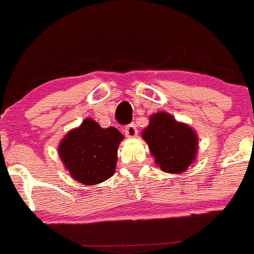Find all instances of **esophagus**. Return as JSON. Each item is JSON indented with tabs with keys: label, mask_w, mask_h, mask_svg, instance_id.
Segmentation results:
<instances>
[{
	"label": "esophagus",
	"mask_w": 254,
	"mask_h": 254,
	"mask_svg": "<svg viewBox=\"0 0 254 254\" xmlns=\"http://www.w3.org/2000/svg\"><path fill=\"white\" fill-rule=\"evenodd\" d=\"M137 127H135L134 124H130L125 127V134H126L128 138H134L135 135H137Z\"/></svg>",
	"instance_id": "1"
}]
</instances>
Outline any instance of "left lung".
<instances>
[{"label": "left lung", "mask_w": 254, "mask_h": 254, "mask_svg": "<svg viewBox=\"0 0 254 254\" xmlns=\"http://www.w3.org/2000/svg\"><path fill=\"white\" fill-rule=\"evenodd\" d=\"M155 163L165 173H184L195 162L197 135L188 125L178 122L167 112L150 116L149 125L142 132Z\"/></svg>", "instance_id": "8db88e82"}]
</instances>
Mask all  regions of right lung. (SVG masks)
I'll return each mask as SVG.
<instances>
[{
    "label": "right lung",
    "instance_id": "1",
    "mask_svg": "<svg viewBox=\"0 0 254 254\" xmlns=\"http://www.w3.org/2000/svg\"><path fill=\"white\" fill-rule=\"evenodd\" d=\"M122 139L124 134L115 127L102 128L86 119L63 138L58 152L72 179L87 187L114 175Z\"/></svg>",
    "mask_w": 254,
    "mask_h": 254
}]
</instances>
